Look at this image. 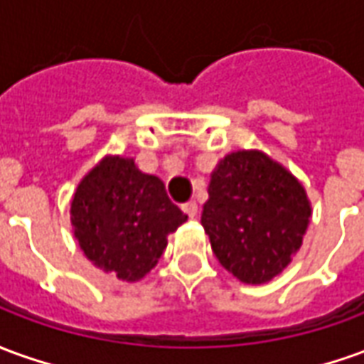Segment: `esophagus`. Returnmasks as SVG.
Returning <instances> with one entry per match:
<instances>
[{
    "label": "esophagus",
    "instance_id": "obj_1",
    "mask_svg": "<svg viewBox=\"0 0 364 364\" xmlns=\"http://www.w3.org/2000/svg\"><path fill=\"white\" fill-rule=\"evenodd\" d=\"M183 210H185L191 218H195L197 217V213H199V205H197L195 200H189V203H185V205H183Z\"/></svg>",
    "mask_w": 364,
    "mask_h": 364
}]
</instances>
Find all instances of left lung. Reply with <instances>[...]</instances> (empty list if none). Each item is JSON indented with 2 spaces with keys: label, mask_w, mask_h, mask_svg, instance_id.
<instances>
[{
  "label": "left lung",
  "mask_w": 364,
  "mask_h": 364,
  "mask_svg": "<svg viewBox=\"0 0 364 364\" xmlns=\"http://www.w3.org/2000/svg\"><path fill=\"white\" fill-rule=\"evenodd\" d=\"M309 218L311 203L296 175L260 149H238L210 173L200 225L223 268L260 286L288 268Z\"/></svg>",
  "instance_id": "left-lung-1"
}]
</instances>
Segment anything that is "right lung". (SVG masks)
Here are the masks:
<instances>
[{
	"label": "right lung",
	"mask_w": 364,
	"mask_h": 364,
	"mask_svg": "<svg viewBox=\"0 0 364 364\" xmlns=\"http://www.w3.org/2000/svg\"><path fill=\"white\" fill-rule=\"evenodd\" d=\"M185 220L164 181L139 171L134 157L104 156L70 200V225L86 260L122 282L154 270L167 236Z\"/></svg>",
	"instance_id": "add662e5"
}]
</instances>
